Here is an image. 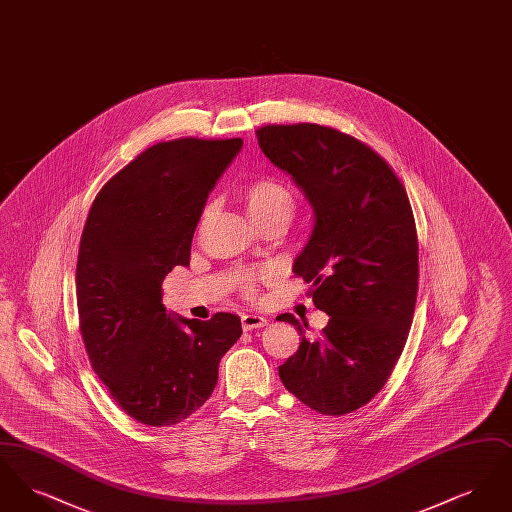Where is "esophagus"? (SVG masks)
<instances>
[{"label": "esophagus", "mask_w": 512, "mask_h": 512, "mask_svg": "<svg viewBox=\"0 0 512 512\" xmlns=\"http://www.w3.org/2000/svg\"><path fill=\"white\" fill-rule=\"evenodd\" d=\"M265 324H267V318L261 317V315H244L242 317V328L245 332L255 330V328H263Z\"/></svg>", "instance_id": "obj_1"}]
</instances>
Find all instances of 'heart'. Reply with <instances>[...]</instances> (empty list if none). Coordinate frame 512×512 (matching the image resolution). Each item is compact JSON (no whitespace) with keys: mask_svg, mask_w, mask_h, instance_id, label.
Returning a JSON list of instances; mask_svg holds the SVG:
<instances>
[{"mask_svg":"<svg viewBox=\"0 0 512 512\" xmlns=\"http://www.w3.org/2000/svg\"><path fill=\"white\" fill-rule=\"evenodd\" d=\"M245 211L255 226L268 220L282 219L290 222L295 211V197L288 186L276 178L261 176L247 182L240 190ZM265 280V274L249 272L240 278V286L245 297H255L259 284Z\"/></svg>","mask_w":512,"mask_h":512,"instance_id":"heart-1","label":"heart"}]
</instances>
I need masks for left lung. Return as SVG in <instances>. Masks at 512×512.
I'll return each instance as SVG.
<instances>
[{
    "mask_svg": "<svg viewBox=\"0 0 512 512\" xmlns=\"http://www.w3.org/2000/svg\"><path fill=\"white\" fill-rule=\"evenodd\" d=\"M257 140L313 207V234L293 272L330 317L320 336H307V322L290 313L278 317L301 336L280 380L317 413H353L386 386L413 322L418 240L409 197L376 151L340 130L270 124Z\"/></svg>",
    "mask_w": 512,
    "mask_h": 512,
    "instance_id": "left-lung-1",
    "label": "left lung"
}]
</instances>
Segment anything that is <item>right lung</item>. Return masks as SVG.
I'll list each match as a JSON object with an SVG mask.
<instances>
[{"label": "right lung", "instance_id": "right-lung-1", "mask_svg": "<svg viewBox=\"0 0 512 512\" xmlns=\"http://www.w3.org/2000/svg\"><path fill=\"white\" fill-rule=\"evenodd\" d=\"M242 138L161 142L96 195L80 238V334L99 380L122 411L172 426L215 390L222 355L240 340L232 313L182 318L163 305V280L190 265L195 226Z\"/></svg>", "mask_w": 512, "mask_h": 512}]
</instances>
